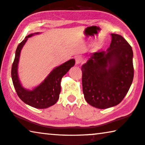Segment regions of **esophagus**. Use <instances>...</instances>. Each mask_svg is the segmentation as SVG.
Wrapping results in <instances>:
<instances>
[{"label": "esophagus", "mask_w": 145, "mask_h": 145, "mask_svg": "<svg viewBox=\"0 0 145 145\" xmlns=\"http://www.w3.org/2000/svg\"><path fill=\"white\" fill-rule=\"evenodd\" d=\"M83 59L81 56H77L75 57V63H76V64H81V62H83Z\"/></svg>", "instance_id": "1"}]
</instances>
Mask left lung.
Masks as SVG:
<instances>
[{
    "mask_svg": "<svg viewBox=\"0 0 145 145\" xmlns=\"http://www.w3.org/2000/svg\"><path fill=\"white\" fill-rule=\"evenodd\" d=\"M107 52H95L81 68L83 93L87 103L100 109L118 105L133 82V50L123 37L112 33Z\"/></svg>",
    "mask_w": 145,
    "mask_h": 145,
    "instance_id": "8db88e82",
    "label": "left lung"
}]
</instances>
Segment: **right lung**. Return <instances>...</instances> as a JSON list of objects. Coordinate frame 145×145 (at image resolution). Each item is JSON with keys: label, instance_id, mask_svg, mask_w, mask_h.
Here are the masks:
<instances>
[{"label": "right lung", "instance_id": "add662e5", "mask_svg": "<svg viewBox=\"0 0 145 145\" xmlns=\"http://www.w3.org/2000/svg\"><path fill=\"white\" fill-rule=\"evenodd\" d=\"M37 33H36L35 34ZM33 35L31 34L27 35L25 39L18 44L16 50L15 58L12 66L11 75L12 82L18 96L24 103L35 108H46L54 105L58 101L61 91V79L69 70L74 66L75 60L71 59L54 69L45 80L33 91L26 90L22 87L18 79V64L22 47L28 38Z\"/></svg>", "mask_w": 145, "mask_h": 145}]
</instances>
